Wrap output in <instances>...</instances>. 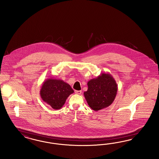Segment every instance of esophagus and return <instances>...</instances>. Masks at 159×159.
<instances>
[{"label": "esophagus", "mask_w": 159, "mask_h": 159, "mask_svg": "<svg viewBox=\"0 0 159 159\" xmlns=\"http://www.w3.org/2000/svg\"><path fill=\"white\" fill-rule=\"evenodd\" d=\"M75 94H78V95H80V94H81V91H75Z\"/></svg>", "instance_id": "esophagus-1"}]
</instances>
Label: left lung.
Listing matches in <instances>:
<instances>
[{
  "mask_svg": "<svg viewBox=\"0 0 159 159\" xmlns=\"http://www.w3.org/2000/svg\"><path fill=\"white\" fill-rule=\"evenodd\" d=\"M88 89L84 93L88 106L97 111L110 106L117 93V84L110 74L102 73L96 78L90 80Z\"/></svg>",
  "mask_w": 159,
  "mask_h": 159,
  "instance_id": "left-lung-1",
  "label": "left lung"
}]
</instances>
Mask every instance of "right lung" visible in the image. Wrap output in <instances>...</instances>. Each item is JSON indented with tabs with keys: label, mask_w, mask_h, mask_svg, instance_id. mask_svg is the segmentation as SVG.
I'll return each instance as SVG.
<instances>
[{
	"label": "right lung",
	"mask_w": 159,
	"mask_h": 159,
	"mask_svg": "<svg viewBox=\"0 0 159 159\" xmlns=\"http://www.w3.org/2000/svg\"><path fill=\"white\" fill-rule=\"evenodd\" d=\"M74 92L71 86L64 81L49 78L43 82L40 95L44 102L53 109L58 110L62 107L67 98Z\"/></svg>",
	"instance_id": "add662e5"
}]
</instances>
